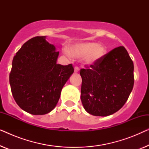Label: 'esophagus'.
I'll return each instance as SVG.
<instances>
[{
  "instance_id": "34e87169",
  "label": "esophagus",
  "mask_w": 149,
  "mask_h": 149,
  "mask_svg": "<svg viewBox=\"0 0 149 149\" xmlns=\"http://www.w3.org/2000/svg\"><path fill=\"white\" fill-rule=\"evenodd\" d=\"M74 71L75 73H77L79 72V68H78V67H74Z\"/></svg>"
}]
</instances>
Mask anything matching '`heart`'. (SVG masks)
I'll use <instances>...</instances> for the list:
<instances>
[{
    "mask_svg": "<svg viewBox=\"0 0 149 149\" xmlns=\"http://www.w3.org/2000/svg\"><path fill=\"white\" fill-rule=\"evenodd\" d=\"M107 54V49L102 45L95 42H79L71 45L68 47V56L75 58H84L87 65H94L100 62Z\"/></svg>",
    "mask_w": 149,
    "mask_h": 149,
    "instance_id": "1",
    "label": "heart"
}]
</instances>
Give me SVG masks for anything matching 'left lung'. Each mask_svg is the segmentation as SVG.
<instances>
[{"label": "left lung", "instance_id": "left-lung-1", "mask_svg": "<svg viewBox=\"0 0 149 149\" xmlns=\"http://www.w3.org/2000/svg\"><path fill=\"white\" fill-rule=\"evenodd\" d=\"M81 100L85 111L106 117L121 109L134 87V64L127 50L118 47L87 69H81Z\"/></svg>", "mask_w": 149, "mask_h": 149}]
</instances>
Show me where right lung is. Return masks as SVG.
<instances>
[{"label":"right lung","instance_id":"obj_1","mask_svg":"<svg viewBox=\"0 0 149 149\" xmlns=\"http://www.w3.org/2000/svg\"><path fill=\"white\" fill-rule=\"evenodd\" d=\"M58 56L45 36L28 40L16 53L9 83L14 100L24 111L42 115L56 107L63 87L74 72L72 64H57Z\"/></svg>","mask_w":149,"mask_h":149}]
</instances>
